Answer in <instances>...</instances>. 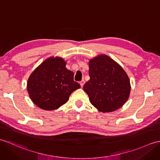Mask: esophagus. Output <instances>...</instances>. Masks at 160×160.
<instances>
[{
  "label": "esophagus",
  "instance_id": "1",
  "mask_svg": "<svg viewBox=\"0 0 160 160\" xmlns=\"http://www.w3.org/2000/svg\"><path fill=\"white\" fill-rule=\"evenodd\" d=\"M84 83H85V81H84V80H81V81L80 82V86H81V87H83V86H84Z\"/></svg>",
  "mask_w": 160,
  "mask_h": 160
}]
</instances>
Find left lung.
Returning <instances> with one entry per match:
<instances>
[{
    "label": "left lung",
    "instance_id": "left-lung-1",
    "mask_svg": "<svg viewBox=\"0 0 160 160\" xmlns=\"http://www.w3.org/2000/svg\"><path fill=\"white\" fill-rule=\"evenodd\" d=\"M90 80L83 88L90 102L103 112L121 108L130 93L129 78L120 65L106 55H100L89 62Z\"/></svg>",
    "mask_w": 160,
    "mask_h": 160
}]
</instances>
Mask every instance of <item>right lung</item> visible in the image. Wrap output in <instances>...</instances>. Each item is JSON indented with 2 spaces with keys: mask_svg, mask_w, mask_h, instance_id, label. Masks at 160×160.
I'll list each match as a JSON object with an SVG mask.
<instances>
[{
  "mask_svg": "<svg viewBox=\"0 0 160 160\" xmlns=\"http://www.w3.org/2000/svg\"><path fill=\"white\" fill-rule=\"evenodd\" d=\"M59 57L44 61L30 76L27 90L31 100L40 108L52 110L68 102L80 85L73 80V73Z\"/></svg>",
  "mask_w": 160,
  "mask_h": 160,
  "instance_id": "right-lung-1",
  "label": "right lung"
}]
</instances>
